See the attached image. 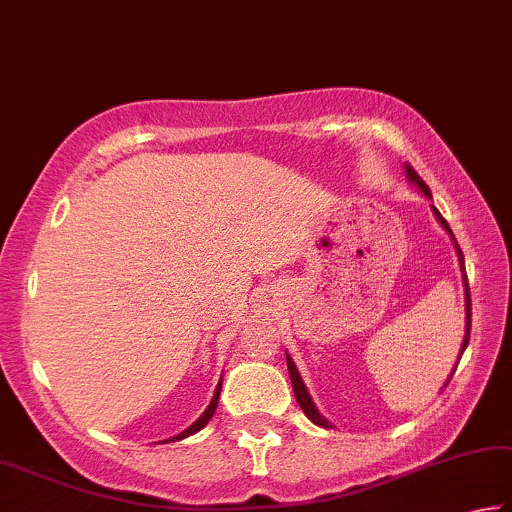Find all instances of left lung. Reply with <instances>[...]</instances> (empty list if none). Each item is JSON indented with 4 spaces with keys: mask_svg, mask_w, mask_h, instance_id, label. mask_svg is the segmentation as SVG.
I'll return each mask as SVG.
<instances>
[{
    "mask_svg": "<svg viewBox=\"0 0 512 512\" xmlns=\"http://www.w3.org/2000/svg\"><path fill=\"white\" fill-rule=\"evenodd\" d=\"M407 178L412 180L414 185H419V190L426 194V196H430V190H428V185L423 183L421 180V176L416 174V171L410 167V164H407ZM435 210V217L439 219V224L444 226V229L451 233V238H453V231L448 229V224H446V219L439 215V210L437 208H432ZM453 242H455V238H453ZM455 249H458V254H460V263L465 265V258H462V251H460V247H458V242H455ZM467 281V279H465ZM471 295H469V288H467V334H465V343H462V352H465V348H467V343H469V332H471ZM286 361H288V373H290V382H293V391H295V400L297 403H300V407L304 410V414L309 416V419L316 423V426H329V423L322 419V416L318 414V410H316V405H313V400H311V396H309V391H306V387H304V382H302V377H300V373H297V368H295V364H293V359L290 357H286ZM448 380H451V377H448Z\"/></svg>",
    "mask_w": 512,
    "mask_h": 512,
    "instance_id": "left-lung-1",
    "label": "left lung"
}]
</instances>
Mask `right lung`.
I'll use <instances>...</instances> for the list:
<instances>
[{"instance_id": "right-lung-1", "label": "right lung", "mask_w": 512, "mask_h": 512, "mask_svg": "<svg viewBox=\"0 0 512 512\" xmlns=\"http://www.w3.org/2000/svg\"><path fill=\"white\" fill-rule=\"evenodd\" d=\"M219 391H222V382L217 384V389H215V396H212V400H210V405H208V410L203 412L199 419H196L190 428L187 430H183L180 432V435H176L174 439H185V437H190V435H194V432H199L203 426H206V423L212 419V414H215V410H217V400H219Z\"/></svg>"}]
</instances>
